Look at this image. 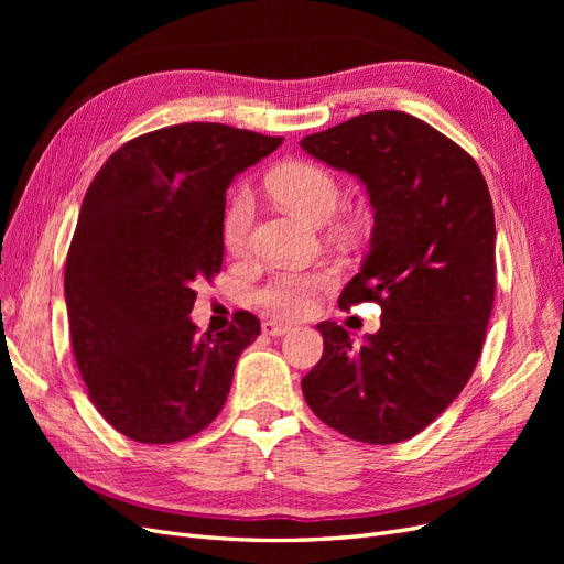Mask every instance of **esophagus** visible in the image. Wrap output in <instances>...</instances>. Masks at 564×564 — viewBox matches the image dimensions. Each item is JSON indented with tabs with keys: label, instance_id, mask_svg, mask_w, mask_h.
I'll list each match as a JSON object with an SVG mask.
<instances>
[{
	"label": "esophagus",
	"instance_id": "34e87169",
	"mask_svg": "<svg viewBox=\"0 0 564 564\" xmlns=\"http://www.w3.org/2000/svg\"><path fill=\"white\" fill-rule=\"evenodd\" d=\"M261 329H263L265 336H275V338L292 332V327H289V324H280V322H275V319H265V322L261 324Z\"/></svg>",
	"mask_w": 564,
	"mask_h": 564
}]
</instances>
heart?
<instances>
[{"mask_svg": "<svg viewBox=\"0 0 564 564\" xmlns=\"http://www.w3.org/2000/svg\"><path fill=\"white\" fill-rule=\"evenodd\" d=\"M270 193L284 207L299 212L305 218H329L340 204V183L336 176L315 162H286L268 176ZM253 226V197L245 185L235 187L224 214V242L235 256H245L251 247ZM338 282V268L332 263H317L311 268L278 270L253 289V303L265 313L282 319H301L311 315L322 294Z\"/></svg>", "mask_w": 564, "mask_h": 564, "instance_id": "heart-1", "label": "heart"}]
</instances>
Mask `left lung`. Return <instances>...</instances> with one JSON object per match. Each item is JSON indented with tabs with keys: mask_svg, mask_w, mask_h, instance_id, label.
Segmentation results:
<instances>
[{
	"mask_svg": "<svg viewBox=\"0 0 564 564\" xmlns=\"http://www.w3.org/2000/svg\"><path fill=\"white\" fill-rule=\"evenodd\" d=\"M355 174L373 207L371 251L338 308L373 301L381 329L352 346L319 322V362L301 388L313 414L367 445L431 425L480 360L497 292V228L487 181L468 152L400 110L357 115L301 141Z\"/></svg>",
	"mask_w": 564,
	"mask_h": 564,
	"instance_id": "8db88e82",
	"label": "left lung"
}]
</instances>
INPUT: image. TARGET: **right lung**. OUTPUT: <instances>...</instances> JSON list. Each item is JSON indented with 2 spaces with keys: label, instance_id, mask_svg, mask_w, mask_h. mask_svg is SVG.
Here are the masks:
<instances>
[{
  "label": "right lung",
  "instance_id": "1",
  "mask_svg": "<svg viewBox=\"0 0 564 564\" xmlns=\"http://www.w3.org/2000/svg\"><path fill=\"white\" fill-rule=\"evenodd\" d=\"M280 145L282 135L187 122L135 135L94 176L67 249L65 303L89 400L117 433L172 445L224 409L261 322L240 311L199 336L187 315L224 263L226 191Z\"/></svg>",
  "mask_w": 564,
  "mask_h": 564
}]
</instances>
